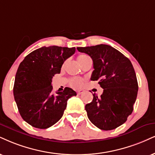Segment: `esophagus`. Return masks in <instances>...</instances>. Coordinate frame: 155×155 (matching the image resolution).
Returning a JSON list of instances; mask_svg holds the SVG:
<instances>
[{"mask_svg":"<svg viewBox=\"0 0 155 155\" xmlns=\"http://www.w3.org/2000/svg\"><path fill=\"white\" fill-rule=\"evenodd\" d=\"M84 93V90H79V91H77V93L78 95H81L82 93Z\"/></svg>","mask_w":155,"mask_h":155,"instance_id":"34e87169","label":"esophagus"}]
</instances>
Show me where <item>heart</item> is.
Wrapping results in <instances>:
<instances>
[{
  "mask_svg": "<svg viewBox=\"0 0 155 155\" xmlns=\"http://www.w3.org/2000/svg\"><path fill=\"white\" fill-rule=\"evenodd\" d=\"M88 57V56H87L86 54H81L79 55L78 57V62H81L82 61L85 60ZM82 83H83V81L81 78H73L72 79L70 80V85H71L72 87H75V88H78V87H81Z\"/></svg>",
  "mask_w": 155,
  "mask_h": 155,
  "instance_id": "heart-1",
  "label": "heart"
}]
</instances>
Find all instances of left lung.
Returning <instances> with one entry per match:
<instances>
[{"mask_svg":"<svg viewBox=\"0 0 155 155\" xmlns=\"http://www.w3.org/2000/svg\"><path fill=\"white\" fill-rule=\"evenodd\" d=\"M93 62L91 81H98L104 89L92 102L85 105L91 123L102 130L116 129L127 121L133 111L138 92V83L131 61L114 47L106 45L78 47Z\"/></svg>","mask_w":155,"mask_h":155,"instance_id":"8db88e82","label":"left lung"}]
</instances>
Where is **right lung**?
Returning <instances> with one entry per match:
<instances>
[{
  "label": "right lung",
  "mask_w": 155,
  "mask_h": 155,
  "mask_svg": "<svg viewBox=\"0 0 155 155\" xmlns=\"http://www.w3.org/2000/svg\"><path fill=\"white\" fill-rule=\"evenodd\" d=\"M75 47L50 46L36 49L19 64L15 77L13 95L20 115L38 129H47L62 118L68 100L76 92L65 87L52 93L51 79L60 72L63 63Z\"/></svg>",
  "instance_id": "add662e5"
}]
</instances>
